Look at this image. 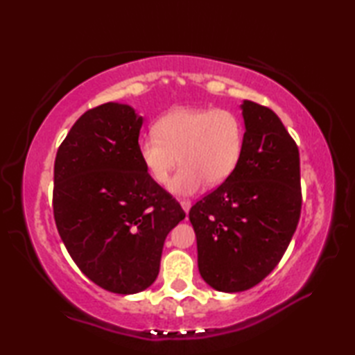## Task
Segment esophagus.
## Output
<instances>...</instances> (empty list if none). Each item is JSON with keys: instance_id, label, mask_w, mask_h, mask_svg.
<instances>
[{"instance_id": "34e87169", "label": "esophagus", "mask_w": 355, "mask_h": 355, "mask_svg": "<svg viewBox=\"0 0 355 355\" xmlns=\"http://www.w3.org/2000/svg\"><path fill=\"white\" fill-rule=\"evenodd\" d=\"M180 205H182V208L184 209V211L188 213L189 209H191V205H192V203H191V200H188V199H183L182 202H180Z\"/></svg>"}]
</instances>
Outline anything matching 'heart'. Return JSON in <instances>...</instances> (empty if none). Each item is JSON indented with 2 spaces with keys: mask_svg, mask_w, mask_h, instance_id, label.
<instances>
[{
  "mask_svg": "<svg viewBox=\"0 0 355 355\" xmlns=\"http://www.w3.org/2000/svg\"><path fill=\"white\" fill-rule=\"evenodd\" d=\"M153 133L139 142L142 166L155 183L166 186L180 158L173 194H196L207 183L219 186L241 163L245 130L230 110L178 107L156 120Z\"/></svg>",
  "mask_w": 355,
  "mask_h": 355,
  "instance_id": "obj_1",
  "label": "heart"
}]
</instances>
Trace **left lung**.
<instances>
[{
    "label": "left lung",
    "mask_w": 355,
    "mask_h": 355,
    "mask_svg": "<svg viewBox=\"0 0 355 355\" xmlns=\"http://www.w3.org/2000/svg\"><path fill=\"white\" fill-rule=\"evenodd\" d=\"M241 163L189 209L202 279L214 290H249L277 266L302 207L299 148L272 110L241 105Z\"/></svg>",
    "instance_id": "obj_1"
}]
</instances>
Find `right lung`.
Returning a JSON list of instances; mask_svg holds the SVG:
<instances>
[{"mask_svg":"<svg viewBox=\"0 0 355 355\" xmlns=\"http://www.w3.org/2000/svg\"><path fill=\"white\" fill-rule=\"evenodd\" d=\"M141 127L128 105L92 107L55 161L53 213L62 243L86 277L117 294L153 284L166 236L186 216L144 169Z\"/></svg>","mask_w":355,"mask_h":355,"instance_id":"right-lung-1","label":"right lung"}]
</instances>
